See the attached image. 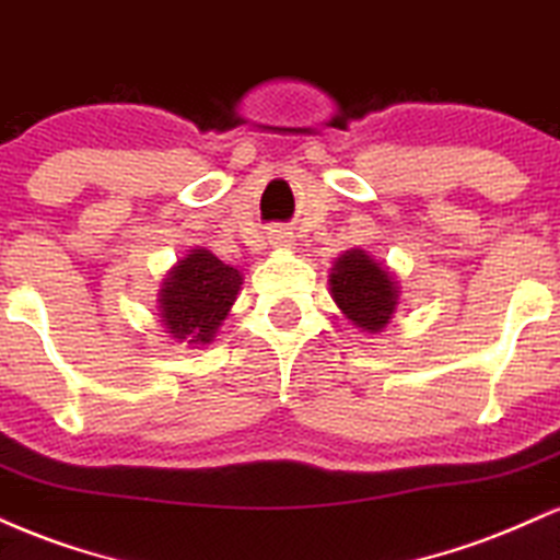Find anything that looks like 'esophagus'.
<instances>
[{
	"instance_id": "1",
	"label": "esophagus",
	"mask_w": 560,
	"mask_h": 560,
	"mask_svg": "<svg viewBox=\"0 0 560 560\" xmlns=\"http://www.w3.org/2000/svg\"><path fill=\"white\" fill-rule=\"evenodd\" d=\"M269 243H272L275 248H288L293 243V235L288 233V230H272V233H269Z\"/></svg>"
}]
</instances>
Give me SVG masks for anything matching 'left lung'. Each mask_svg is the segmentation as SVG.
Masks as SVG:
<instances>
[{
    "instance_id": "1",
    "label": "left lung",
    "mask_w": 560,
    "mask_h": 560,
    "mask_svg": "<svg viewBox=\"0 0 560 560\" xmlns=\"http://www.w3.org/2000/svg\"><path fill=\"white\" fill-rule=\"evenodd\" d=\"M330 293L346 319L364 332H383L398 306L396 278L364 248H351L335 259Z\"/></svg>"
}]
</instances>
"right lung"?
I'll use <instances>...</instances> for the list:
<instances>
[{"mask_svg":"<svg viewBox=\"0 0 560 560\" xmlns=\"http://www.w3.org/2000/svg\"><path fill=\"white\" fill-rule=\"evenodd\" d=\"M243 275L207 248H194L170 269L160 291V312L170 338L194 348L212 343L228 317Z\"/></svg>","mask_w":560,"mask_h":560,"instance_id":"add662e5","label":"right lung"}]
</instances>
